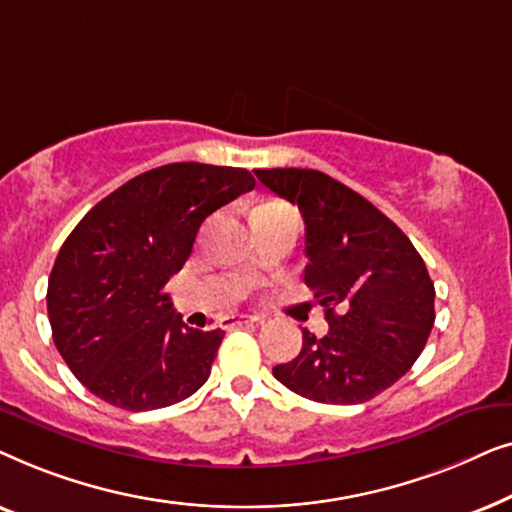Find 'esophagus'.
I'll use <instances>...</instances> for the list:
<instances>
[{
  "label": "esophagus",
  "mask_w": 512,
  "mask_h": 512,
  "mask_svg": "<svg viewBox=\"0 0 512 512\" xmlns=\"http://www.w3.org/2000/svg\"><path fill=\"white\" fill-rule=\"evenodd\" d=\"M258 317H251V314H237V317H226L221 321V328H237V326H249V324H258Z\"/></svg>",
  "instance_id": "1"
}]
</instances>
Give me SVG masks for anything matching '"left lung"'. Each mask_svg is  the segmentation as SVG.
I'll list each match as a JSON object with an SVG mask.
<instances>
[{
  "label": "left lung",
  "instance_id": "left-lung-1",
  "mask_svg": "<svg viewBox=\"0 0 512 512\" xmlns=\"http://www.w3.org/2000/svg\"><path fill=\"white\" fill-rule=\"evenodd\" d=\"M305 219V284L324 307V338L272 375L317 403H366L412 368L436 321V289L408 235L373 202L317 170H256Z\"/></svg>",
  "mask_w": 512,
  "mask_h": 512
}]
</instances>
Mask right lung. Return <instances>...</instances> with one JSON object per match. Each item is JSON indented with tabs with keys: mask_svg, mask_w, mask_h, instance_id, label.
<instances>
[{
	"mask_svg": "<svg viewBox=\"0 0 512 512\" xmlns=\"http://www.w3.org/2000/svg\"><path fill=\"white\" fill-rule=\"evenodd\" d=\"M256 186L242 167L172 163L97 202L55 258L48 321L69 370L116 408H167L207 382L223 331L174 317L165 284L202 221Z\"/></svg>",
	"mask_w": 512,
	"mask_h": 512,
	"instance_id": "obj_1",
	"label": "right lung"
}]
</instances>
